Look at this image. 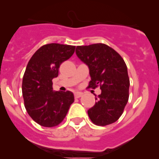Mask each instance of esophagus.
<instances>
[{"instance_id": "esophagus-1", "label": "esophagus", "mask_w": 159, "mask_h": 159, "mask_svg": "<svg viewBox=\"0 0 159 159\" xmlns=\"http://www.w3.org/2000/svg\"><path fill=\"white\" fill-rule=\"evenodd\" d=\"M74 96H75V98H80V97L83 96V93H78V92H76V93H74Z\"/></svg>"}]
</instances>
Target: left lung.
<instances>
[{"label":"left lung","instance_id":"obj_1","mask_svg":"<svg viewBox=\"0 0 159 159\" xmlns=\"http://www.w3.org/2000/svg\"><path fill=\"white\" fill-rule=\"evenodd\" d=\"M76 53L89 68V88L101 89L100 95H95V105L88 111L89 117L99 126L115 123L123 114L129 96V78L124 60L103 43L78 46Z\"/></svg>","mask_w":159,"mask_h":159}]
</instances>
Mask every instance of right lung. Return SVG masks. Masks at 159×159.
<instances>
[{
	"instance_id": "obj_1",
	"label": "right lung",
	"mask_w": 159,
	"mask_h": 159,
	"mask_svg": "<svg viewBox=\"0 0 159 159\" xmlns=\"http://www.w3.org/2000/svg\"><path fill=\"white\" fill-rule=\"evenodd\" d=\"M75 46L50 43L41 47L30 59L23 76L22 93L27 112L43 127L59 125L74 102L71 92L52 91V80L60 65L75 52Z\"/></svg>"
}]
</instances>
